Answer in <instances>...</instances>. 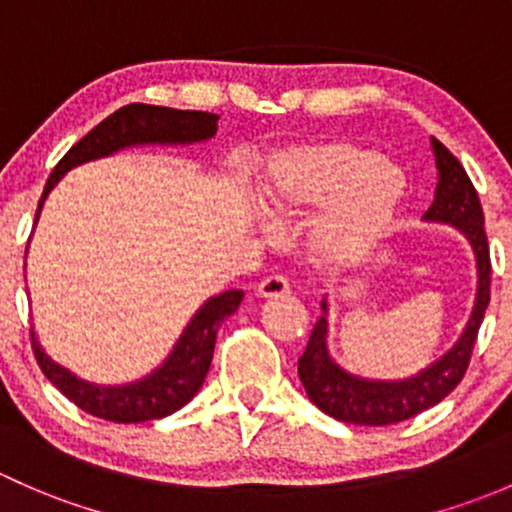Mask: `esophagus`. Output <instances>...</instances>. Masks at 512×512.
<instances>
[{
	"mask_svg": "<svg viewBox=\"0 0 512 512\" xmlns=\"http://www.w3.org/2000/svg\"><path fill=\"white\" fill-rule=\"evenodd\" d=\"M288 291H291V286H288V278L281 276V273L266 276L256 288L258 298H278V295H286Z\"/></svg>",
	"mask_w": 512,
	"mask_h": 512,
	"instance_id": "esophagus-1",
	"label": "esophagus"
}]
</instances>
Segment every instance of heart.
Masks as SVG:
<instances>
[{"instance_id":"heart-1","label":"heart","mask_w":512,"mask_h":512,"mask_svg":"<svg viewBox=\"0 0 512 512\" xmlns=\"http://www.w3.org/2000/svg\"><path fill=\"white\" fill-rule=\"evenodd\" d=\"M407 197V177L394 162L352 142H305L268 157L263 207L295 221L325 207L313 221L310 246L328 266H355L392 231Z\"/></svg>"}]
</instances>
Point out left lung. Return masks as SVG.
<instances>
[{
    "instance_id": "1",
    "label": "left lung",
    "mask_w": 512,
    "mask_h": 512,
    "mask_svg": "<svg viewBox=\"0 0 512 512\" xmlns=\"http://www.w3.org/2000/svg\"><path fill=\"white\" fill-rule=\"evenodd\" d=\"M431 150L436 157V182L434 202L424 221L429 224H449L471 246L476 258V298H473L471 318L461 337L453 342L449 352L424 367L421 372L404 379H370L355 372H347L337 365L328 347V298L320 303V320L310 333L308 347L298 360V377L303 382L310 402L345 424L362 426H387L397 421L412 419L424 409L434 407L441 399L449 397L468 370L473 345H476L478 328L483 323L488 303H491V254H488L486 229H483V209L476 189L461 162L431 138Z\"/></svg>"
}]
</instances>
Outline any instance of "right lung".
Listing matches in <instances>:
<instances>
[{
	"instance_id": "obj_1",
	"label": "right lung",
	"mask_w": 512,
	"mask_h": 512,
	"mask_svg": "<svg viewBox=\"0 0 512 512\" xmlns=\"http://www.w3.org/2000/svg\"><path fill=\"white\" fill-rule=\"evenodd\" d=\"M217 123L219 115L202 113V110H175L145 103L123 105L61 157L39 199L36 221H39L41 207H44L51 189L73 167L100 160V157H110L120 150H128V147L207 142L217 135ZM241 298H244V291H224L209 298L192 315V320L182 330L162 365L128 384H96L78 377L68 367L59 365L54 357L46 355L41 342L36 340L34 330H31V347H34L36 362H39L46 379L54 382V387L61 389L83 412L105 421H118V424L162 419V416L175 414L184 404L192 402L194 394L199 392L209 365H212L219 325L236 313Z\"/></svg>"
}]
</instances>
